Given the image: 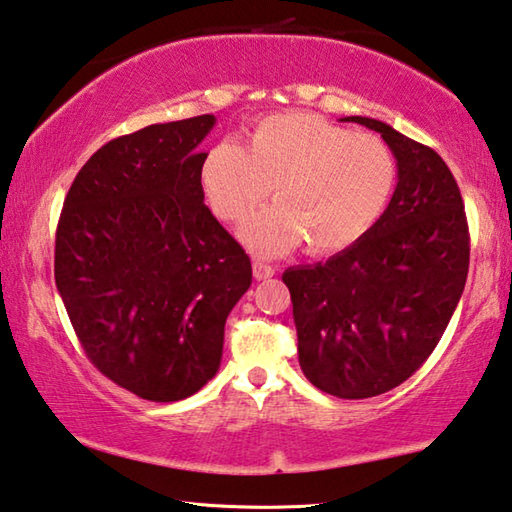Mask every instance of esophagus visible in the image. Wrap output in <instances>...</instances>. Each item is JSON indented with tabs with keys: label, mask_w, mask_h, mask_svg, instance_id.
I'll return each mask as SVG.
<instances>
[{
	"label": "esophagus",
	"mask_w": 512,
	"mask_h": 512,
	"mask_svg": "<svg viewBox=\"0 0 512 512\" xmlns=\"http://www.w3.org/2000/svg\"><path fill=\"white\" fill-rule=\"evenodd\" d=\"M251 270H254L256 281H265V279H272V276H274V267L267 265V263H261V261H256L254 265H251Z\"/></svg>",
	"instance_id": "34e87169"
}]
</instances>
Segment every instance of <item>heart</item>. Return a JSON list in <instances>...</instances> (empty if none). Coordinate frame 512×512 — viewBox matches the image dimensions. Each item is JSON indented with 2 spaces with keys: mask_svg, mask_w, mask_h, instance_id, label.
Wrapping results in <instances>:
<instances>
[{
  "mask_svg": "<svg viewBox=\"0 0 512 512\" xmlns=\"http://www.w3.org/2000/svg\"><path fill=\"white\" fill-rule=\"evenodd\" d=\"M396 175L380 137L310 112L265 116L240 146L215 143L200 164L202 191L224 222L245 220L272 188L276 204L240 231L258 254L299 242L317 256L353 247L387 211Z\"/></svg>",
  "mask_w": 512,
  "mask_h": 512,
  "instance_id": "1",
  "label": "heart"
}]
</instances>
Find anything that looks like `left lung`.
<instances>
[{"instance_id":"obj_1","label":"left lung","mask_w":512,"mask_h":512,"mask_svg":"<svg viewBox=\"0 0 512 512\" xmlns=\"http://www.w3.org/2000/svg\"><path fill=\"white\" fill-rule=\"evenodd\" d=\"M344 121L382 134L398 184L375 227L326 263L283 272L299 364L317 389L373 398L411 378L441 342L470 265L461 191L438 152L369 116Z\"/></svg>"}]
</instances>
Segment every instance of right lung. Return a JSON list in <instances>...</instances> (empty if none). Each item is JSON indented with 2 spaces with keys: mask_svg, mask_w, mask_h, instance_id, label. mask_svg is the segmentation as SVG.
Returning a JSON list of instances; mask_svg holds the SVG:
<instances>
[{
  "mask_svg": "<svg viewBox=\"0 0 512 512\" xmlns=\"http://www.w3.org/2000/svg\"><path fill=\"white\" fill-rule=\"evenodd\" d=\"M213 114L155 123L98 148L56 231V288L105 378L152 402L184 400L220 369L224 321L251 263L204 204L197 146Z\"/></svg>",
  "mask_w": 512,
  "mask_h": 512,
  "instance_id": "add662e5",
  "label": "right lung"
}]
</instances>
